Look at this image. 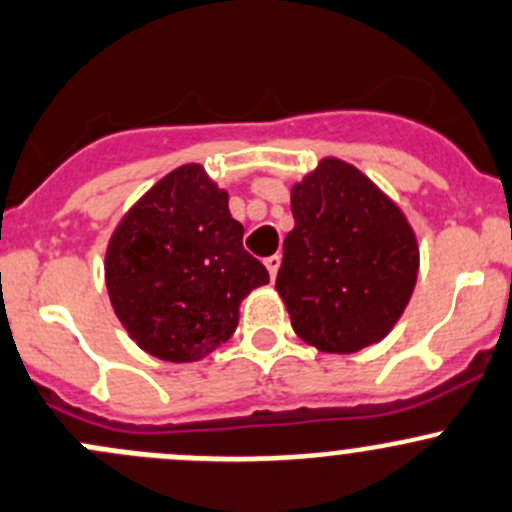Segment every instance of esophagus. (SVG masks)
Segmentation results:
<instances>
[{
	"label": "esophagus",
	"instance_id": "esophagus-1",
	"mask_svg": "<svg viewBox=\"0 0 512 512\" xmlns=\"http://www.w3.org/2000/svg\"><path fill=\"white\" fill-rule=\"evenodd\" d=\"M263 263H266V268H268V276H271V278H276V273H278V266H281V256H278V254H273V256H268L266 261H263Z\"/></svg>",
	"mask_w": 512,
	"mask_h": 512
}]
</instances>
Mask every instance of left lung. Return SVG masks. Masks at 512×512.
<instances>
[{
    "label": "left lung",
    "mask_w": 512,
    "mask_h": 512,
    "mask_svg": "<svg viewBox=\"0 0 512 512\" xmlns=\"http://www.w3.org/2000/svg\"><path fill=\"white\" fill-rule=\"evenodd\" d=\"M276 291L291 326L326 353L378 343L418 278V244L403 211L356 166L323 159L291 191Z\"/></svg>",
    "instance_id": "1"
}]
</instances>
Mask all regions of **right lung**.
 I'll return each mask as SVG.
<instances>
[{
	"label": "right lung",
	"mask_w": 512,
	"mask_h": 512,
	"mask_svg": "<svg viewBox=\"0 0 512 512\" xmlns=\"http://www.w3.org/2000/svg\"><path fill=\"white\" fill-rule=\"evenodd\" d=\"M106 288L129 336L171 363L229 341L239 306L268 271L244 249L229 194L199 164L171 171L121 219L106 249Z\"/></svg>",
	"instance_id": "obj_1"
}]
</instances>
